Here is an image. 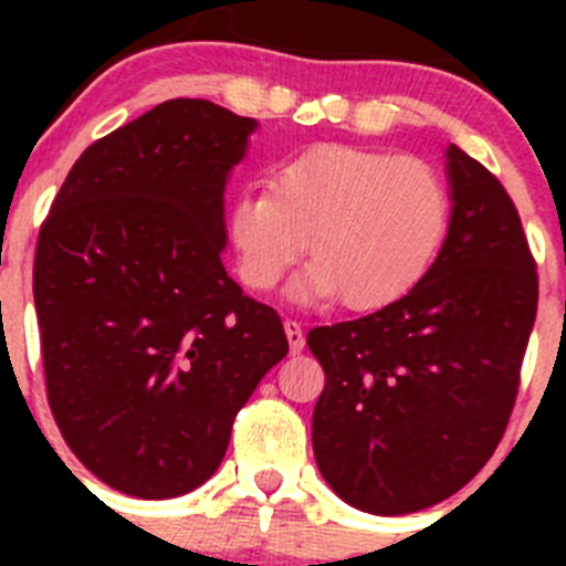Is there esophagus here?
<instances>
[{
  "label": "esophagus",
  "mask_w": 566,
  "mask_h": 566,
  "mask_svg": "<svg viewBox=\"0 0 566 566\" xmlns=\"http://www.w3.org/2000/svg\"><path fill=\"white\" fill-rule=\"evenodd\" d=\"M284 334H287V342H290V353L293 356H298L301 350H304V331H301V323H295V319H284Z\"/></svg>",
  "instance_id": "1"
}]
</instances>
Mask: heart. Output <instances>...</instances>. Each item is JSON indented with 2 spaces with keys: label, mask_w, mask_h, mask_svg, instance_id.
Returning <instances> with one entry per match:
<instances>
[{
  "label": "heart",
  "mask_w": 566,
  "mask_h": 566,
  "mask_svg": "<svg viewBox=\"0 0 566 566\" xmlns=\"http://www.w3.org/2000/svg\"><path fill=\"white\" fill-rule=\"evenodd\" d=\"M449 191L419 158L319 145L271 175V191H243L227 213L241 282L273 290L310 241L312 262L290 298L339 295L353 312L394 304L430 271L449 230Z\"/></svg>",
  "instance_id": "heart-1"
}]
</instances>
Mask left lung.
Listing matches in <instances>:
<instances>
[{"mask_svg": "<svg viewBox=\"0 0 566 566\" xmlns=\"http://www.w3.org/2000/svg\"><path fill=\"white\" fill-rule=\"evenodd\" d=\"M452 216L430 271L367 317L319 325L312 447L328 488L369 515L454 495L493 458L536 317V268L515 202L447 147Z\"/></svg>", "mask_w": 566, "mask_h": 566, "instance_id": "1", "label": "left lung"}]
</instances>
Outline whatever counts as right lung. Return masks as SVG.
Here are the masks:
<instances>
[{"label": "right lung", "instance_id": "add662e5", "mask_svg": "<svg viewBox=\"0 0 566 566\" xmlns=\"http://www.w3.org/2000/svg\"><path fill=\"white\" fill-rule=\"evenodd\" d=\"M256 119L158 104L90 145L40 227L32 293L49 405L108 488L208 482L232 421L287 356L282 319L227 276L224 188Z\"/></svg>", "mask_w": 566, "mask_h": 566}]
</instances>
